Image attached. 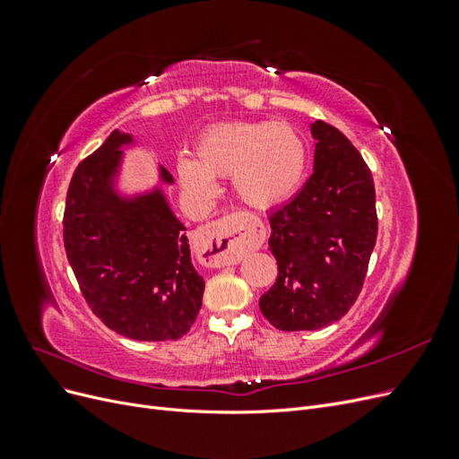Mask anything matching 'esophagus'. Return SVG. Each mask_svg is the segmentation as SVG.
<instances>
[{"mask_svg": "<svg viewBox=\"0 0 459 459\" xmlns=\"http://www.w3.org/2000/svg\"><path fill=\"white\" fill-rule=\"evenodd\" d=\"M199 235L208 251L204 264L221 268L238 264L247 253L260 248L266 239V230L256 216L235 212L203 226Z\"/></svg>", "mask_w": 459, "mask_h": 459, "instance_id": "1", "label": "esophagus"}]
</instances>
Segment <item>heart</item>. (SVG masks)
<instances>
[{
	"label": "heart",
	"mask_w": 459,
	"mask_h": 459,
	"mask_svg": "<svg viewBox=\"0 0 459 459\" xmlns=\"http://www.w3.org/2000/svg\"><path fill=\"white\" fill-rule=\"evenodd\" d=\"M308 151L287 122H231L206 130L195 145V160L179 159L178 178L193 197H211L212 178H231L243 203L272 208L299 191Z\"/></svg>",
	"instance_id": "obj_1"
}]
</instances>
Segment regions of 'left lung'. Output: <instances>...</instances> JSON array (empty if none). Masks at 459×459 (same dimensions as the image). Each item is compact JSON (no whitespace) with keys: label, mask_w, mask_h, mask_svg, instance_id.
I'll use <instances>...</instances> for the list:
<instances>
[{"label":"left lung","mask_w":459,"mask_h":459,"mask_svg":"<svg viewBox=\"0 0 459 459\" xmlns=\"http://www.w3.org/2000/svg\"><path fill=\"white\" fill-rule=\"evenodd\" d=\"M314 174L268 214L277 280L260 310L281 331H314L351 310L377 241L373 178L358 149L327 122L312 124Z\"/></svg>","instance_id":"obj_1"}]
</instances>
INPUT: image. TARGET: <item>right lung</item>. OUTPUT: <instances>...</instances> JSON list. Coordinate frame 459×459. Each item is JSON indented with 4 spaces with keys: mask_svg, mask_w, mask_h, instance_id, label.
<instances>
[{
    "mask_svg": "<svg viewBox=\"0 0 459 459\" xmlns=\"http://www.w3.org/2000/svg\"><path fill=\"white\" fill-rule=\"evenodd\" d=\"M115 130L82 160L66 191L63 239L91 312L135 341L184 337L201 310L204 280L193 268L186 226L160 187L135 197L115 191L122 147ZM160 182L174 184L160 166Z\"/></svg>",
    "mask_w": 459,
    "mask_h": 459,
    "instance_id": "right-lung-1",
    "label": "right lung"
}]
</instances>
